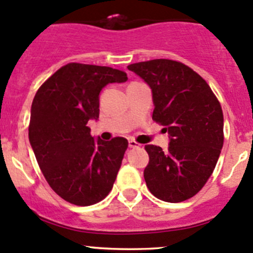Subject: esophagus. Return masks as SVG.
<instances>
[{
    "label": "esophagus",
    "instance_id": "34e87169",
    "mask_svg": "<svg viewBox=\"0 0 253 253\" xmlns=\"http://www.w3.org/2000/svg\"><path fill=\"white\" fill-rule=\"evenodd\" d=\"M128 145H129V148H137V147H139L141 144H139V143H137L134 139H129Z\"/></svg>",
    "mask_w": 253,
    "mask_h": 253
}]
</instances>
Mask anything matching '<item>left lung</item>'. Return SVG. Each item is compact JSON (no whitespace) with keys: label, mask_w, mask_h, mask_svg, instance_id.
Listing matches in <instances>:
<instances>
[{"label":"left lung","mask_w":253,"mask_h":253,"mask_svg":"<svg viewBox=\"0 0 253 253\" xmlns=\"http://www.w3.org/2000/svg\"><path fill=\"white\" fill-rule=\"evenodd\" d=\"M153 93V120L170 134L168 150L145 145L144 180L150 192L170 203L202 190L213 174L224 143V117L208 83L188 66L157 58L127 66Z\"/></svg>","instance_id":"8db88e82"}]
</instances>
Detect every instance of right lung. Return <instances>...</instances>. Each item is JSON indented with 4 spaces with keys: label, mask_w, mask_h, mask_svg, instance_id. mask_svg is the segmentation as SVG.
Here are the masks:
<instances>
[{
    "label": "right lung",
    "mask_w": 253,
    "mask_h": 253,
    "mask_svg": "<svg viewBox=\"0 0 253 253\" xmlns=\"http://www.w3.org/2000/svg\"><path fill=\"white\" fill-rule=\"evenodd\" d=\"M126 81L124 71L71 62L35 94L29 142L50 187L72 205H95L114 186L128 142L124 137L95 141L88 121L98 120L101 89Z\"/></svg>",
    "instance_id": "obj_1"
}]
</instances>
